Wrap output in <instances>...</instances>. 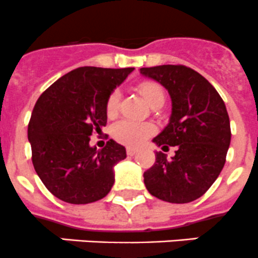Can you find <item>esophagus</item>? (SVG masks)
Wrapping results in <instances>:
<instances>
[{
  "label": "esophagus",
  "instance_id": "1",
  "mask_svg": "<svg viewBox=\"0 0 258 258\" xmlns=\"http://www.w3.org/2000/svg\"><path fill=\"white\" fill-rule=\"evenodd\" d=\"M126 152H127V155H128V156H134V155H136L137 152H139V150H136V148H132V147H127Z\"/></svg>",
  "mask_w": 258,
  "mask_h": 258
}]
</instances>
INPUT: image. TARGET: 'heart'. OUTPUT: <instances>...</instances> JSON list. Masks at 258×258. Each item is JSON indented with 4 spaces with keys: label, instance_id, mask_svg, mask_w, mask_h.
Instances as JSON below:
<instances>
[{
    "label": "heart",
    "instance_id": "b5f03b06",
    "mask_svg": "<svg viewBox=\"0 0 258 258\" xmlns=\"http://www.w3.org/2000/svg\"><path fill=\"white\" fill-rule=\"evenodd\" d=\"M139 91L145 98L146 102L153 105L157 101L165 100V92L158 83L152 81H145L139 85ZM121 93L118 90H113L106 101V112L108 117H114L118 112ZM155 132V126L148 122H136L131 119H124L118 122L113 127V137L119 144L136 147Z\"/></svg>",
    "mask_w": 258,
    "mask_h": 258
}]
</instances>
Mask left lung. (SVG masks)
I'll use <instances>...</instances> for the list:
<instances>
[{
	"instance_id": "1",
	"label": "left lung",
	"mask_w": 258,
	"mask_h": 258,
	"mask_svg": "<svg viewBox=\"0 0 258 258\" xmlns=\"http://www.w3.org/2000/svg\"><path fill=\"white\" fill-rule=\"evenodd\" d=\"M142 76L160 82L172 101L170 122L153 139L157 146H176L168 160L156 152V162L144 173L152 196L187 204L212 186L226 162L231 127L223 100L202 75L182 64L144 67Z\"/></svg>"
}]
</instances>
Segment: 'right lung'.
I'll return each instance as SVG.
<instances>
[{
    "instance_id": "right-lung-1",
    "label": "right lung",
    "mask_w": 258,
    "mask_h": 258,
    "mask_svg": "<svg viewBox=\"0 0 258 258\" xmlns=\"http://www.w3.org/2000/svg\"><path fill=\"white\" fill-rule=\"evenodd\" d=\"M132 71L79 67L52 83L36 102L27 131L32 163L57 199L91 204L112 188L113 167L126 158V148L110 140L97 150L90 146V136L106 126V101Z\"/></svg>"
}]
</instances>
